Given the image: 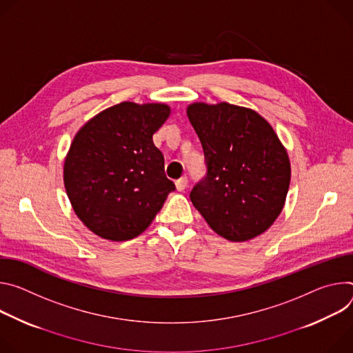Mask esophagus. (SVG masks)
Listing matches in <instances>:
<instances>
[{
    "label": "esophagus",
    "mask_w": 353,
    "mask_h": 353,
    "mask_svg": "<svg viewBox=\"0 0 353 353\" xmlns=\"http://www.w3.org/2000/svg\"><path fill=\"white\" fill-rule=\"evenodd\" d=\"M175 185H176V189H178L179 192L185 190V189H186V186H188V178H186V176L179 178V179L175 182Z\"/></svg>",
    "instance_id": "esophagus-1"
}]
</instances>
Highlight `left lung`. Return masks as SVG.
Returning a JSON list of instances; mask_svg holds the SVG:
<instances>
[{
    "mask_svg": "<svg viewBox=\"0 0 353 353\" xmlns=\"http://www.w3.org/2000/svg\"><path fill=\"white\" fill-rule=\"evenodd\" d=\"M206 175L190 201L208 224L230 241H247L266 231L281 214L290 183V161L275 130L248 108L221 102L192 103Z\"/></svg>",
    "mask_w": 353,
    "mask_h": 353,
    "instance_id": "1",
    "label": "left lung"
}]
</instances>
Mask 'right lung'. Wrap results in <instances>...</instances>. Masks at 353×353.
Returning <instances> with one entry per match:
<instances>
[{"label": "right lung", "mask_w": 353, "mask_h": 353, "mask_svg": "<svg viewBox=\"0 0 353 353\" xmlns=\"http://www.w3.org/2000/svg\"><path fill=\"white\" fill-rule=\"evenodd\" d=\"M170 112L164 103L122 102L75 134L64 161V186L75 214L97 236L137 237L175 190L152 141Z\"/></svg>", "instance_id": "right-lung-1"}]
</instances>
